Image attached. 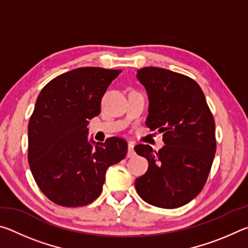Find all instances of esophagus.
<instances>
[{"instance_id": "obj_1", "label": "esophagus", "mask_w": 248, "mask_h": 248, "mask_svg": "<svg viewBox=\"0 0 248 248\" xmlns=\"http://www.w3.org/2000/svg\"><path fill=\"white\" fill-rule=\"evenodd\" d=\"M136 155V152H134V143L133 142H129L128 143V157H133Z\"/></svg>"}]
</instances>
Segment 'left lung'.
<instances>
[{
    "instance_id": "obj_1",
    "label": "left lung",
    "mask_w": 248,
    "mask_h": 248,
    "mask_svg": "<svg viewBox=\"0 0 248 248\" xmlns=\"http://www.w3.org/2000/svg\"><path fill=\"white\" fill-rule=\"evenodd\" d=\"M137 78L149 96L145 124L163 132L165 145L156 152L138 144L136 152L149 162L136 188L145 202L174 209L197 197L211 170L217 150L216 124L198 83L173 71L146 66Z\"/></svg>"
}]
</instances>
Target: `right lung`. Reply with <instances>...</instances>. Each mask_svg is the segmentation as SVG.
<instances>
[{"mask_svg": "<svg viewBox=\"0 0 248 248\" xmlns=\"http://www.w3.org/2000/svg\"><path fill=\"white\" fill-rule=\"evenodd\" d=\"M121 70L74 69L51 79L37 98L28 124V163L44 195L62 207H83L102 194L105 174L127 155L128 143L111 137L87 141L90 119Z\"/></svg>", "mask_w": 248, "mask_h": 248, "instance_id": "obj_1", "label": "right lung"}]
</instances>
